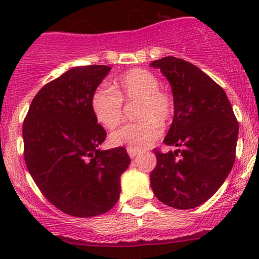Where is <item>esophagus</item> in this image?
Instances as JSON below:
<instances>
[{"label":"esophagus","instance_id":"1","mask_svg":"<svg viewBox=\"0 0 259 259\" xmlns=\"http://www.w3.org/2000/svg\"><path fill=\"white\" fill-rule=\"evenodd\" d=\"M126 150H127V154H129V156H130V158H132V159H134L135 156H137L138 154H139V151L135 150V149H133V148H127Z\"/></svg>","mask_w":259,"mask_h":259}]
</instances>
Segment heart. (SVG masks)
I'll list each match as a JSON object with an SVG mask.
<instances>
[{
    "label": "heart",
    "mask_w": 259,
    "mask_h": 259,
    "mask_svg": "<svg viewBox=\"0 0 259 259\" xmlns=\"http://www.w3.org/2000/svg\"><path fill=\"white\" fill-rule=\"evenodd\" d=\"M122 99L129 103L139 101L137 119L140 121L127 124L110 135L114 145H125L142 150L153 144L174 116L173 98L159 90V80L144 69L125 72L115 82V90L101 85L94 91L91 108L96 120L105 129H115L124 117Z\"/></svg>",
    "instance_id": "heart-1"
}]
</instances>
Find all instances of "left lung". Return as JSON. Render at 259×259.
I'll return each instance as SVG.
<instances>
[{
  "instance_id": "8db88e82",
  "label": "left lung",
  "mask_w": 259,
  "mask_h": 259,
  "mask_svg": "<svg viewBox=\"0 0 259 259\" xmlns=\"http://www.w3.org/2000/svg\"><path fill=\"white\" fill-rule=\"evenodd\" d=\"M171 86L174 117L164 143L177 150L154 149L150 173L155 197L177 209H192L221 188L236 159L239 125L223 89L195 65L166 56L150 64Z\"/></svg>"
}]
</instances>
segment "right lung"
<instances>
[{"instance_id": "1", "label": "right lung", "mask_w": 259, "mask_h": 259, "mask_svg": "<svg viewBox=\"0 0 259 259\" xmlns=\"http://www.w3.org/2000/svg\"><path fill=\"white\" fill-rule=\"evenodd\" d=\"M111 70L105 65L72 67L33 98L22 127L23 156L36 185L57 209L89 218L106 213L120 195L126 149L100 150L106 132L91 98Z\"/></svg>"}]
</instances>
